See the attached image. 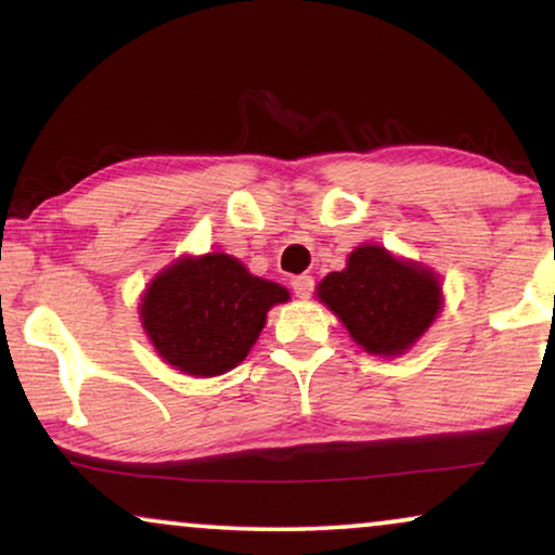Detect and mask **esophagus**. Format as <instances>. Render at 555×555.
<instances>
[{
    "label": "esophagus",
    "instance_id": "1",
    "mask_svg": "<svg viewBox=\"0 0 555 555\" xmlns=\"http://www.w3.org/2000/svg\"><path fill=\"white\" fill-rule=\"evenodd\" d=\"M313 278L310 275H295L293 280H291V287H293V293L298 295V298H310V293H313Z\"/></svg>",
    "mask_w": 555,
    "mask_h": 555
}]
</instances>
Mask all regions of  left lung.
Wrapping results in <instances>:
<instances>
[{
    "instance_id": "8db88e82",
    "label": "left lung",
    "mask_w": 555,
    "mask_h": 555,
    "mask_svg": "<svg viewBox=\"0 0 555 555\" xmlns=\"http://www.w3.org/2000/svg\"><path fill=\"white\" fill-rule=\"evenodd\" d=\"M318 298L336 313L363 351L399 356L424 336L442 308L439 278L420 262L361 245L346 268L318 285Z\"/></svg>"
}]
</instances>
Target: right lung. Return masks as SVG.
<instances>
[{"mask_svg":"<svg viewBox=\"0 0 555 555\" xmlns=\"http://www.w3.org/2000/svg\"><path fill=\"white\" fill-rule=\"evenodd\" d=\"M287 300V287L249 275L237 257L186 255L151 280L141 323L169 366L189 376H219L245 361L268 310Z\"/></svg>","mask_w":555,"mask_h":555,"instance_id":"right-lung-1","label":"right lung"}]
</instances>
